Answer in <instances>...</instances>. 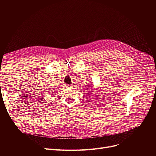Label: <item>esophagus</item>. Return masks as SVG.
Masks as SVG:
<instances>
[{"label":"esophagus","instance_id":"1","mask_svg":"<svg viewBox=\"0 0 156 156\" xmlns=\"http://www.w3.org/2000/svg\"><path fill=\"white\" fill-rule=\"evenodd\" d=\"M66 87H68V88H72V87H73V86H72V85H70V84H67V85L66 86Z\"/></svg>","mask_w":156,"mask_h":156}]
</instances>
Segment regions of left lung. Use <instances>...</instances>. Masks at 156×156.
<instances>
[{"label":"left lung","instance_id":"8db88e82","mask_svg":"<svg viewBox=\"0 0 156 156\" xmlns=\"http://www.w3.org/2000/svg\"><path fill=\"white\" fill-rule=\"evenodd\" d=\"M87 89H88V88H87ZM90 93H91V92H90Z\"/></svg>","mask_w":156,"mask_h":156}]
</instances>
